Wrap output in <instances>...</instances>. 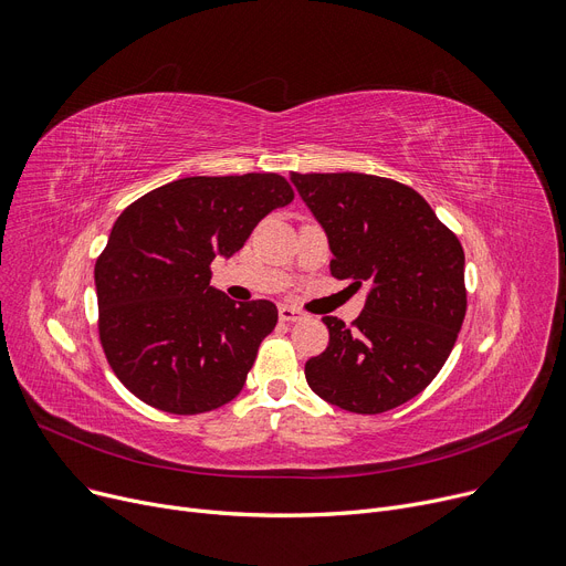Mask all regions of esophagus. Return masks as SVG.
I'll return each mask as SVG.
<instances>
[{
    "label": "esophagus",
    "instance_id": "1",
    "mask_svg": "<svg viewBox=\"0 0 566 566\" xmlns=\"http://www.w3.org/2000/svg\"><path fill=\"white\" fill-rule=\"evenodd\" d=\"M307 314L298 307H291V305H280V322H286V324H293V322H301V318H305Z\"/></svg>",
    "mask_w": 566,
    "mask_h": 566
}]
</instances>
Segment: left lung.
I'll use <instances>...</instances> for the list:
<instances>
[{
  "label": "left lung",
  "instance_id": "left-lung-1",
  "mask_svg": "<svg viewBox=\"0 0 566 566\" xmlns=\"http://www.w3.org/2000/svg\"><path fill=\"white\" fill-rule=\"evenodd\" d=\"M324 227L331 275L370 286L352 326L324 316L328 347L305 363L310 388L354 413L411 400L444 367L467 312L464 252L411 187L365 174H291Z\"/></svg>",
  "mask_w": 566,
  "mask_h": 566
}]
</instances>
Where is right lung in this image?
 <instances>
[{"label": "right lung", "instance_id": "1", "mask_svg": "<svg viewBox=\"0 0 566 566\" xmlns=\"http://www.w3.org/2000/svg\"><path fill=\"white\" fill-rule=\"evenodd\" d=\"M293 201L277 174L182 178L117 217L94 265L99 339L115 377L155 409L193 416L231 402L273 333L270 301L210 286L261 219Z\"/></svg>", "mask_w": 566, "mask_h": 566}]
</instances>
